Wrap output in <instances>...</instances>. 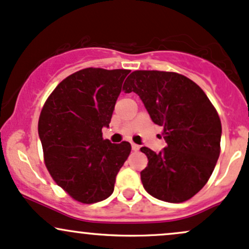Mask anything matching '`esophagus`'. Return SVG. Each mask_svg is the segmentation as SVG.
<instances>
[{
	"label": "esophagus",
	"mask_w": 249,
	"mask_h": 249,
	"mask_svg": "<svg viewBox=\"0 0 249 249\" xmlns=\"http://www.w3.org/2000/svg\"><path fill=\"white\" fill-rule=\"evenodd\" d=\"M131 146H132V150H133V151H138V150H139V145H137V144L131 143Z\"/></svg>",
	"instance_id": "34e87169"
}]
</instances>
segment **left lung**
<instances>
[{"instance_id": "left-lung-1", "label": "left lung", "mask_w": 249, "mask_h": 249, "mask_svg": "<svg viewBox=\"0 0 249 249\" xmlns=\"http://www.w3.org/2000/svg\"><path fill=\"white\" fill-rule=\"evenodd\" d=\"M123 89L141 97L166 142L158 154L141 147L149 160L141 171L144 189L160 201H188L208 182L220 156L216 108L197 84L176 72L135 71Z\"/></svg>"}]
</instances>
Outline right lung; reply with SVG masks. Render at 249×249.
Masks as SVG:
<instances>
[{
  "instance_id": "add662e5",
  "label": "right lung",
  "mask_w": 249,
  "mask_h": 249,
  "mask_svg": "<svg viewBox=\"0 0 249 249\" xmlns=\"http://www.w3.org/2000/svg\"><path fill=\"white\" fill-rule=\"evenodd\" d=\"M129 70L89 67L68 75L49 94L39 118L43 160L73 200L91 204L113 193L129 157V142L112 144L102 129L111 122Z\"/></svg>"
}]
</instances>
